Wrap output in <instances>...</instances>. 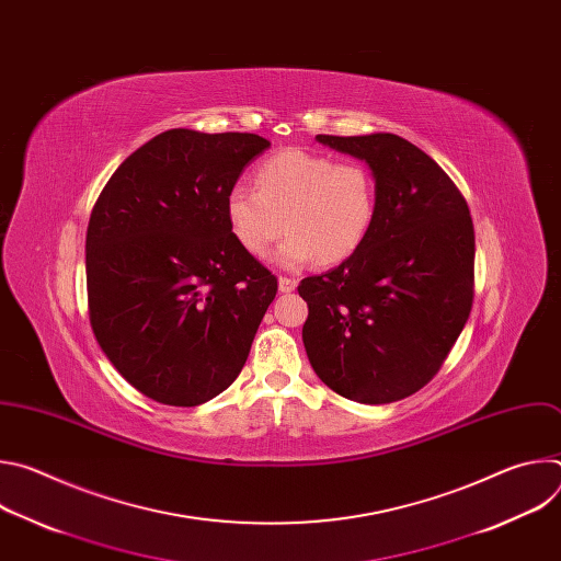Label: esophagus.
I'll list each match as a JSON object with an SVG mask.
<instances>
[{"label":"esophagus","mask_w":561,"mask_h":561,"mask_svg":"<svg viewBox=\"0 0 561 561\" xmlns=\"http://www.w3.org/2000/svg\"><path fill=\"white\" fill-rule=\"evenodd\" d=\"M297 288V279L295 277H279V290L282 293H293Z\"/></svg>","instance_id":"esophagus-1"}]
</instances>
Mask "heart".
I'll return each instance as SVG.
<instances>
[{
  "label": "heart",
  "instance_id": "heart-1",
  "mask_svg": "<svg viewBox=\"0 0 561 561\" xmlns=\"http://www.w3.org/2000/svg\"><path fill=\"white\" fill-rule=\"evenodd\" d=\"M255 186L228 191V226L253 257H264L286 228L275 260L288 268L312 257L327 266L348 260L375 221V175L359 162L288 148L257 169Z\"/></svg>",
  "mask_w": 561,
  "mask_h": 561
}]
</instances>
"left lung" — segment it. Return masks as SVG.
Masks as SVG:
<instances>
[{"instance_id":"1","label":"left lung","mask_w":561,"mask_h":561,"mask_svg":"<svg viewBox=\"0 0 561 561\" xmlns=\"http://www.w3.org/2000/svg\"><path fill=\"white\" fill-rule=\"evenodd\" d=\"M364 159L377 213L364 244L337 268L306 277L301 340L337 394L390 404L424 388L455 346L474 295V228L455 182L399 135H317Z\"/></svg>"}]
</instances>
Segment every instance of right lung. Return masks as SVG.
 I'll use <instances>...</instances> for the list:
<instances>
[{"instance_id":"1","label":"right lung","mask_w":561,"mask_h":561,"mask_svg":"<svg viewBox=\"0 0 561 561\" xmlns=\"http://www.w3.org/2000/svg\"><path fill=\"white\" fill-rule=\"evenodd\" d=\"M271 146L253 133H159L106 182L87 230L93 333L141 394L199 407L242 373L277 277L234 239L226 197Z\"/></svg>"}]
</instances>
